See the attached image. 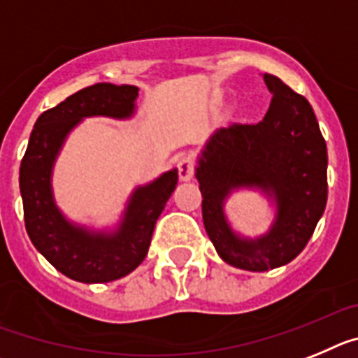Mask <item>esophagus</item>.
<instances>
[{
  "mask_svg": "<svg viewBox=\"0 0 358 358\" xmlns=\"http://www.w3.org/2000/svg\"><path fill=\"white\" fill-rule=\"evenodd\" d=\"M194 175V158L183 157L178 160V176L182 182H189Z\"/></svg>",
  "mask_w": 358,
  "mask_h": 358,
  "instance_id": "34e87169",
  "label": "esophagus"
}]
</instances>
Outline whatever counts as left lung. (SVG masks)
Instances as JSON below:
<instances>
[{"mask_svg":"<svg viewBox=\"0 0 358 358\" xmlns=\"http://www.w3.org/2000/svg\"><path fill=\"white\" fill-rule=\"evenodd\" d=\"M272 102L257 124L216 129L196 162L201 214L217 256L236 268L265 272L303 252L328 200V151L312 106L281 79L263 73ZM239 188L273 201L265 235L248 238L231 229L224 203Z\"/></svg>","mask_w":358,"mask_h":358,"instance_id":"obj_1","label":"left lung"}]
</instances>
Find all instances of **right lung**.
<instances>
[{
    "label": "right lung",
    "instance_id": "1",
    "mask_svg": "<svg viewBox=\"0 0 358 358\" xmlns=\"http://www.w3.org/2000/svg\"><path fill=\"white\" fill-rule=\"evenodd\" d=\"M138 88L99 83L73 93L41 113L21 160L20 189L24 227L34 247L66 278L79 282H110L141 265L148 256L155 223L178 183V171H166L129 194L115 229L95 231L71 222L59 209L52 173L68 135L88 117L131 119Z\"/></svg>",
    "mask_w": 358,
    "mask_h": 358
}]
</instances>
